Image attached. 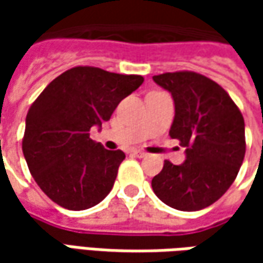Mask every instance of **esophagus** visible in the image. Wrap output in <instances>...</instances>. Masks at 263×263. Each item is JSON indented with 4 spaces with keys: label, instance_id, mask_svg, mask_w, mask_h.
Returning a JSON list of instances; mask_svg holds the SVG:
<instances>
[{
    "label": "esophagus",
    "instance_id": "obj_1",
    "mask_svg": "<svg viewBox=\"0 0 263 263\" xmlns=\"http://www.w3.org/2000/svg\"><path fill=\"white\" fill-rule=\"evenodd\" d=\"M132 155H135V157L137 158L146 157V154H145V152H142V151H133V152H132Z\"/></svg>",
    "mask_w": 263,
    "mask_h": 263
}]
</instances>
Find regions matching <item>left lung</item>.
Segmentation results:
<instances>
[{
    "instance_id": "1",
    "label": "left lung",
    "mask_w": 263,
    "mask_h": 263,
    "mask_svg": "<svg viewBox=\"0 0 263 263\" xmlns=\"http://www.w3.org/2000/svg\"><path fill=\"white\" fill-rule=\"evenodd\" d=\"M171 92L176 116L170 136L186 147V161H164L152 189L165 205L199 211L212 205L236 180L246 154L245 120L227 92L195 71L154 76Z\"/></svg>"
}]
</instances>
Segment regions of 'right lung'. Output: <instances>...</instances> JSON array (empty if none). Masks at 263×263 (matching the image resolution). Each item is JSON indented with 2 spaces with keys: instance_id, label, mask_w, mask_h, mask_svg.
<instances>
[{
  "instance_id": "obj_1",
  "label": "right lung",
  "mask_w": 263,
  "mask_h": 263,
  "mask_svg": "<svg viewBox=\"0 0 263 263\" xmlns=\"http://www.w3.org/2000/svg\"><path fill=\"white\" fill-rule=\"evenodd\" d=\"M143 83L137 74L73 67L55 77L30 105L22 147L37 186L57 205L83 211L114 186L123 151H108L89 137L117 105Z\"/></svg>"
}]
</instances>
